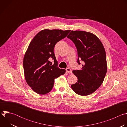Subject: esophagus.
<instances>
[{
	"label": "esophagus",
	"instance_id": "34e87169",
	"mask_svg": "<svg viewBox=\"0 0 127 127\" xmlns=\"http://www.w3.org/2000/svg\"><path fill=\"white\" fill-rule=\"evenodd\" d=\"M66 71L67 72H68V73H72V70L69 68H67L66 69Z\"/></svg>",
	"mask_w": 127,
	"mask_h": 127
}]
</instances>
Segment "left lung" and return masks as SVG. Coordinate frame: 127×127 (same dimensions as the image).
<instances>
[{"instance_id": "left-lung-1", "label": "left lung", "mask_w": 127, "mask_h": 127, "mask_svg": "<svg viewBox=\"0 0 127 127\" xmlns=\"http://www.w3.org/2000/svg\"><path fill=\"white\" fill-rule=\"evenodd\" d=\"M75 44L77 63L83 61L80 70H73L78 81L71 85L77 95L85 96L94 93L103 82L107 71L106 53L102 44L94 34L82 31H72L68 35Z\"/></svg>"}]
</instances>
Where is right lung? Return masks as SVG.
Here are the masks:
<instances>
[{"mask_svg":"<svg viewBox=\"0 0 127 127\" xmlns=\"http://www.w3.org/2000/svg\"><path fill=\"white\" fill-rule=\"evenodd\" d=\"M70 32L42 30L31 42L24 56L23 66L26 80L36 93L45 95L49 93L53 87L54 79L65 73V69L58 67L54 49ZM51 59L54 60L53 65L49 61Z\"/></svg>","mask_w":127,"mask_h":127,"instance_id":"add662e5","label":"right lung"}]
</instances>
